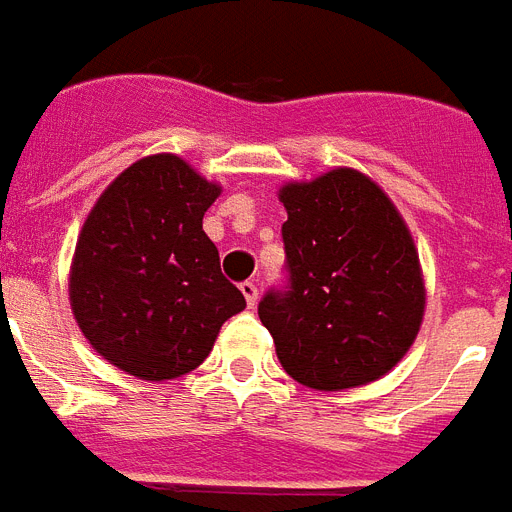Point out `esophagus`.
<instances>
[{
  "instance_id": "obj_1",
  "label": "esophagus",
  "mask_w": 512,
  "mask_h": 512,
  "mask_svg": "<svg viewBox=\"0 0 512 512\" xmlns=\"http://www.w3.org/2000/svg\"><path fill=\"white\" fill-rule=\"evenodd\" d=\"M241 295L247 298V306L255 308L257 306V298H260V290H257L255 282H244L241 284Z\"/></svg>"
}]
</instances>
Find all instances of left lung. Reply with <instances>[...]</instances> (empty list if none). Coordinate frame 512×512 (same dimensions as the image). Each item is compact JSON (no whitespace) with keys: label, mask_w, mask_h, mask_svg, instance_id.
Instances as JSON below:
<instances>
[{"label":"left lung","mask_w":512,"mask_h":512,"mask_svg":"<svg viewBox=\"0 0 512 512\" xmlns=\"http://www.w3.org/2000/svg\"><path fill=\"white\" fill-rule=\"evenodd\" d=\"M290 290L257 314L298 384L341 392L378 381L419 335L427 290L419 249L392 198L357 169L279 187Z\"/></svg>","instance_id":"1"}]
</instances>
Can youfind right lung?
<instances>
[{"label":"right lung","mask_w":512,"mask_h":512,"mask_svg":"<svg viewBox=\"0 0 512 512\" xmlns=\"http://www.w3.org/2000/svg\"><path fill=\"white\" fill-rule=\"evenodd\" d=\"M220 193L179 155L158 152L117 174L85 217L69 303L96 354L128 376H185L247 308L204 233Z\"/></svg>","instance_id":"right-lung-1"}]
</instances>
